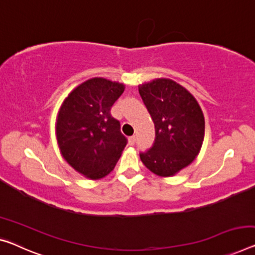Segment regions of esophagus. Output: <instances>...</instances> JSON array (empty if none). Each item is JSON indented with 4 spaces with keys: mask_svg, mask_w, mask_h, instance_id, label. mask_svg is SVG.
<instances>
[{
    "mask_svg": "<svg viewBox=\"0 0 255 255\" xmlns=\"http://www.w3.org/2000/svg\"><path fill=\"white\" fill-rule=\"evenodd\" d=\"M135 141H136V136L135 135H132V136H130V138H128V144H131V146H133V144L135 143Z\"/></svg>",
    "mask_w": 255,
    "mask_h": 255,
    "instance_id": "esophagus-1",
    "label": "esophagus"
}]
</instances>
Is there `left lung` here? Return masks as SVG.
<instances>
[{"instance_id":"obj_1","label":"left lung","mask_w":255,"mask_h":255,"mask_svg":"<svg viewBox=\"0 0 255 255\" xmlns=\"http://www.w3.org/2000/svg\"><path fill=\"white\" fill-rule=\"evenodd\" d=\"M139 93L155 124L154 144L140 152L141 162L159 177H172L199 154L204 115L194 96L170 78L141 84Z\"/></svg>"}]
</instances>
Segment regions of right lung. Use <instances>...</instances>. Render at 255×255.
Masks as SVG:
<instances>
[{"label":"right lung","instance_id":"1","mask_svg":"<svg viewBox=\"0 0 255 255\" xmlns=\"http://www.w3.org/2000/svg\"><path fill=\"white\" fill-rule=\"evenodd\" d=\"M124 89L119 82L91 78L74 89L58 112L56 135L62 157L89 179L111 173L127 146L121 124L111 114Z\"/></svg>","mask_w":255,"mask_h":255}]
</instances>
